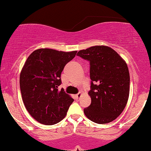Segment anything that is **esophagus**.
Masks as SVG:
<instances>
[{
    "instance_id": "34e87169",
    "label": "esophagus",
    "mask_w": 151,
    "mask_h": 151,
    "mask_svg": "<svg viewBox=\"0 0 151 151\" xmlns=\"http://www.w3.org/2000/svg\"><path fill=\"white\" fill-rule=\"evenodd\" d=\"M81 92H79V93H78L76 95V96H77V99H79V97L81 96Z\"/></svg>"
}]
</instances>
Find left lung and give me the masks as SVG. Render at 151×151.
<instances>
[{
	"label": "left lung",
	"instance_id": "left-lung-1",
	"mask_svg": "<svg viewBox=\"0 0 151 151\" xmlns=\"http://www.w3.org/2000/svg\"><path fill=\"white\" fill-rule=\"evenodd\" d=\"M77 56L90 63L91 105L83 111L94 123L114 121L126 106L129 93V74L125 60L106 46L79 51Z\"/></svg>",
	"mask_w": 151,
	"mask_h": 151
}]
</instances>
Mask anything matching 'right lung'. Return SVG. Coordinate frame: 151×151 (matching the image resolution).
I'll return each instance as SVG.
<instances>
[{"label": "right lung", "mask_w": 151, "mask_h": 151, "mask_svg": "<svg viewBox=\"0 0 151 151\" xmlns=\"http://www.w3.org/2000/svg\"><path fill=\"white\" fill-rule=\"evenodd\" d=\"M77 52L39 49L25 63L19 79L23 102L28 113L39 123L46 125L59 123L73 102V99L58 87L62 83L64 67Z\"/></svg>", "instance_id": "right-lung-1"}]
</instances>
